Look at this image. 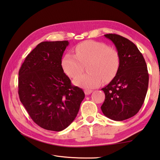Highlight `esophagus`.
Masks as SVG:
<instances>
[{"label": "esophagus", "instance_id": "obj_1", "mask_svg": "<svg viewBox=\"0 0 160 160\" xmlns=\"http://www.w3.org/2000/svg\"><path fill=\"white\" fill-rule=\"evenodd\" d=\"M92 92H93L92 90L86 89V90H84V93H85L86 95H89V94H91V93H92Z\"/></svg>", "mask_w": 160, "mask_h": 160}]
</instances>
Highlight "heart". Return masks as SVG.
Masks as SVG:
<instances>
[{
	"label": "heart",
	"mask_w": 160,
	"mask_h": 160,
	"mask_svg": "<svg viewBox=\"0 0 160 160\" xmlns=\"http://www.w3.org/2000/svg\"><path fill=\"white\" fill-rule=\"evenodd\" d=\"M76 55L67 52L62 58L61 64L64 73L75 78L82 72L83 65L88 64L90 73L74 79L76 85L84 89H93L101 85L103 80H111L118 70L120 57L117 50L106 43L86 41L75 48Z\"/></svg>",
	"instance_id": "heart-1"
}]
</instances>
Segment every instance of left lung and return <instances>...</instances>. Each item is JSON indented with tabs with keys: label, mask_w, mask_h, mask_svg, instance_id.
I'll use <instances>...</instances> for the list:
<instances>
[{
	"label": "left lung",
	"mask_w": 160,
	"mask_h": 160,
	"mask_svg": "<svg viewBox=\"0 0 160 160\" xmlns=\"http://www.w3.org/2000/svg\"><path fill=\"white\" fill-rule=\"evenodd\" d=\"M105 37L114 43L120 65L115 77L102 89L105 98L101 108L108 118L121 121L132 117L142 108L148 87V68L133 42L117 34Z\"/></svg>",
	"instance_id": "1"
}]
</instances>
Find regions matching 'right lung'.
Segmentation results:
<instances>
[{
    "label": "right lung",
    "instance_id": "right-lung-1",
    "mask_svg": "<svg viewBox=\"0 0 160 160\" xmlns=\"http://www.w3.org/2000/svg\"><path fill=\"white\" fill-rule=\"evenodd\" d=\"M68 41L43 42L25 59L18 71V96L30 118L43 129L62 131L73 121L84 98L71 84L61 62Z\"/></svg>",
    "mask_w": 160,
    "mask_h": 160
}]
</instances>
